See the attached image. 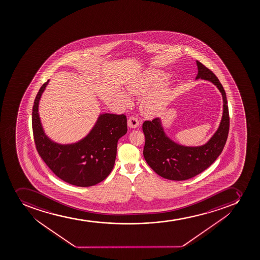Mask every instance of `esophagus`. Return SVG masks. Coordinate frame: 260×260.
I'll list each match as a JSON object with an SVG mask.
<instances>
[{"label": "esophagus", "instance_id": "34e87169", "mask_svg": "<svg viewBox=\"0 0 260 260\" xmlns=\"http://www.w3.org/2000/svg\"><path fill=\"white\" fill-rule=\"evenodd\" d=\"M140 125L139 119L136 116H131L128 119V126L131 128H137Z\"/></svg>", "mask_w": 260, "mask_h": 260}]
</instances>
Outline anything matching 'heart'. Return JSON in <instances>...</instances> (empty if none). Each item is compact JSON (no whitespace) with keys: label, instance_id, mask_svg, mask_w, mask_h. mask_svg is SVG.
<instances>
[{"label":"heart","instance_id":"1","mask_svg":"<svg viewBox=\"0 0 260 260\" xmlns=\"http://www.w3.org/2000/svg\"><path fill=\"white\" fill-rule=\"evenodd\" d=\"M169 77L167 75H165V73H149L147 76H145L144 79L135 81L133 84L129 85L128 90L136 95H142V94H144V93L149 91L150 90H152V88L156 87L160 84L167 81ZM119 96L123 103L126 104L129 103V99L127 95L121 94ZM170 90L165 88L151 93L142 102V106H141L142 113L147 117L157 116L167 106L168 103L170 101Z\"/></svg>","mask_w":260,"mask_h":260}]
</instances>
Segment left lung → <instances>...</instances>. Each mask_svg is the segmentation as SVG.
<instances>
[{
	"instance_id": "left-lung-1",
	"label": "left lung",
	"mask_w": 260,
	"mask_h": 260,
	"mask_svg": "<svg viewBox=\"0 0 260 260\" xmlns=\"http://www.w3.org/2000/svg\"><path fill=\"white\" fill-rule=\"evenodd\" d=\"M197 65L198 74L196 79L209 80L215 85L224 102L221 122L209 142L201 147H184L165 135L160 118L146 120L142 124L146 138L143 150L145 159L154 172L168 180H188L208 169L224 149L229 134V108L224 88L209 69L199 61H197Z\"/></svg>"
}]
</instances>
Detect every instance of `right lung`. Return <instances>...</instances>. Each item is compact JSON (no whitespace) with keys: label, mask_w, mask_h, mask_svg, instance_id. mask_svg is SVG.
Returning <instances> with one entry per match:
<instances>
[{"label":"right lung","mask_w":260,"mask_h":260,"mask_svg":"<svg viewBox=\"0 0 260 260\" xmlns=\"http://www.w3.org/2000/svg\"><path fill=\"white\" fill-rule=\"evenodd\" d=\"M48 81L40 88L34 102L32 128L36 150L50 170L65 182L82 187L96 185L113 170L118 139L127 132L126 116L103 113L80 142L55 143L45 135L38 113L39 101Z\"/></svg>","instance_id":"obj_1"}]
</instances>
